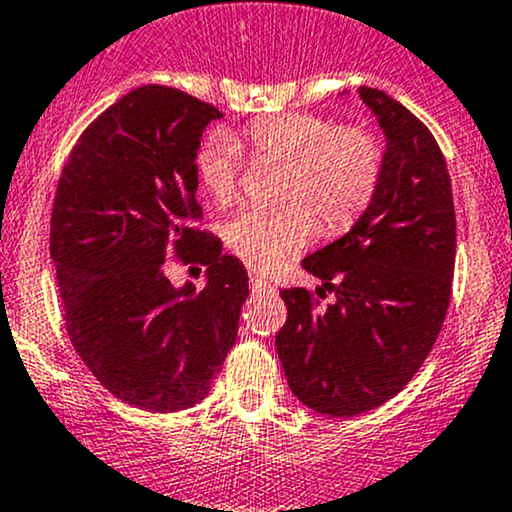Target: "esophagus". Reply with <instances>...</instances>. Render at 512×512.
I'll return each mask as SVG.
<instances>
[{
	"label": "esophagus",
	"instance_id": "obj_1",
	"mask_svg": "<svg viewBox=\"0 0 512 512\" xmlns=\"http://www.w3.org/2000/svg\"><path fill=\"white\" fill-rule=\"evenodd\" d=\"M249 285H251V293H268V290H276L271 283H268V280H263L261 276H251Z\"/></svg>",
	"mask_w": 512,
	"mask_h": 512
}]
</instances>
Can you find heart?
<instances>
[{
    "mask_svg": "<svg viewBox=\"0 0 512 512\" xmlns=\"http://www.w3.org/2000/svg\"><path fill=\"white\" fill-rule=\"evenodd\" d=\"M244 139L256 158L288 163L280 207H249L224 227V241L246 266L276 271L310 244L315 214L327 232L349 229L376 195L383 148L364 126H337L317 114H276L246 126ZM197 178L217 202L239 188L241 146L234 136L212 134L195 158Z\"/></svg>",
    "mask_w": 512,
    "mask_h": 512,
    "instance_id": "1",
    "label": "heart"
}]
</instances>
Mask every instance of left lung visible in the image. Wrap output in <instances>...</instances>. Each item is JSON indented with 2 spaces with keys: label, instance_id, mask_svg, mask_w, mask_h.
Masks as SVG:
<instances>
[{
  "label": "left lung",
  "instance_id": "obj_1",
  "mask_svg": "<svg viewBox=\"0 0 512 512\" xmlns=\"http://www.w3.org/2000/svg\"><path fill=\"white\" fill-rule=\"evenodd\" d=\"M386 136L381 183L344 236L302 258L317 295L283 290L276 351L307 408L354 417L393 398L430 354L449 307L456 254L452 183L425 124L386 92L359 87Z\"/></svg>",
  "mask_w": 512,
  "mask_h": 512
}]
</instances>
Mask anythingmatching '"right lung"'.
I'll use <instances>...</instances> for the list:
<instances>
[{
	"instance_id": "1",
	"label": "right lung",
	"mask_w": 512,
	"mask_h": 512,
	"mask_svg": "<svg viewBox=\"0 0 512 512\" xmlns=\"http://www.w3.org/2000/svg\"><path fill=\"white\" fill-rule=\"evenodd\" d=\"M217 107L144 85L102 112L70 151L51 214V256L70 342L114 398L148 412L200 403L239 332L249 276L192 227L197 148ZM170 250L208 266L173 286Z\"/></svg>"
}]
</instances>
